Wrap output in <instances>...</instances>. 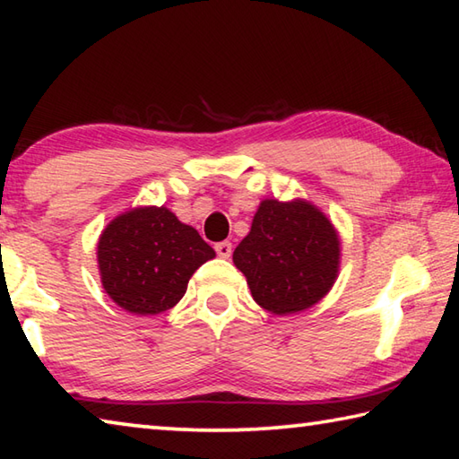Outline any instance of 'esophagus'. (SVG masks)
Listing matches in <instances>:
<instances>
[{"mask_svg":"<svg viewBox=\"0 0 459 459\" xmlns=\"http://www.w3.org/2000/svg\"><path fill=\"white\" fill-rule=\"evenodd\" d=\"M215 254H218L223 259H228L231 255V244H230V241H220V244H215Z\"/></svg>","mask_w":459,"mask_h":459,"instance_id":"34e87169","label":"esophagus"}]
</instances>
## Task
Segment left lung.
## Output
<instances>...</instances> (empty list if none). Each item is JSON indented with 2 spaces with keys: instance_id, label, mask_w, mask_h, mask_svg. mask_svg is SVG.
Instances as JSON below:
<instances>
[{
  "instance_id": "8db88e82",
  "label": "left lung",
  "mask_w": 459,
  "mask_h": 459,
  "mask_svg": "<svg viewBox=\"0 0 459 459\" xmlns=\"http://www.w3.org/2000/svg\"><path fill=\"white\" fill-rule=\"evenodd\" d=\"M233 264L259 306L278 316L296 314L330 291L340 267V239L311 204L264 200Z\"/></svg>"
}]
</instances>
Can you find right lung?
<instances>
[{"instance_id": "1", "label": "right lung", "mask_w": 459, "mask_h": 459, "mask_svg": "<svg viewBox=\"0 0 459 459\" xmlns=\"http://www.w3.org/2000/svg\"><path fill=\"white\" fill-rule=\"evenodd\" d=\"M213 255L192 226L155 205L119 215L103 230L98 244L103 290L137 316L174 307L194 272Z\"/></svg>"}]
</instances>
